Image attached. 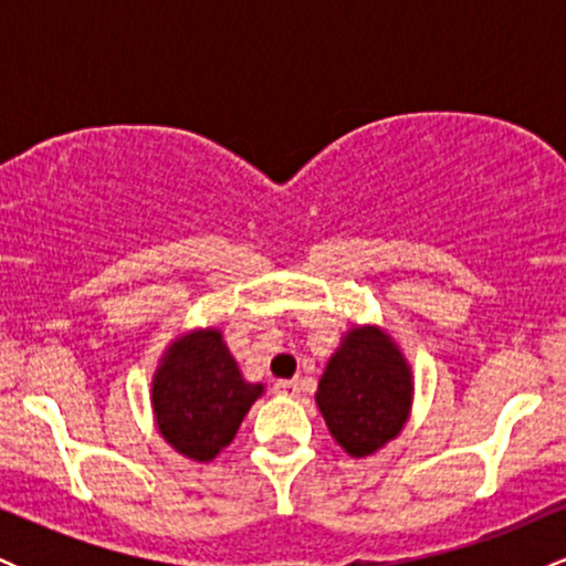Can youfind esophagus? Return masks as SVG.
Instances as JSON below:
<instances>
[{"mask_svg": "<svg viewBox=\"0 0 566 566\" xmlns=\"http://www.w3.org/2000/svg\"><path fill=\"white\" fill-rule=\"evenodd\" d=\"M274 391L279 396H284V399H297V396H301V382H297V380H276Z\"/></svg>", "mask_w": 566, "mask_h": 566, "instance_id": "obj_1", "label": "esophagus"}]
</instances>
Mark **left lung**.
Returning a JSON list of instances; mask_svg holds the SVG:
<instances>
[{"instance_id": "1", "label": "left lung", "mask_w": 566, "mask_h": 566, "mask_svg": "<svg viewBox=\"0 0 566 566\" xmlns=\"http://www.w3.org/2000/svg\"><path fill=\"white\" fill-rule=\"evenodd\" d=\"M412 375L391 337L378 327L350 329L327 361L316 391L337 444L365 458L391 441L407 423Z\"/></svg>"}]
</instances>
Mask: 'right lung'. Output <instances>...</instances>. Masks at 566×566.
Listing matches in <instances>:
<instances>
[{
    "instance_id": "obj_1",
    "label": "right lung",
    "mask_w": 566,
    "mask_h": 566,
    "mask_svg": "<svg viewBox=\"0 0 566 566\" xmlns=\"http://www.w3.org/2000/svg\"><path fill=\"white\" fill-rule=\"evenodd\" d=\"M263 386L247 382L218 329L178 337L154 378L157 426L180 454L212 460L231 444Z\"/></svg>"
}]
</instances>
